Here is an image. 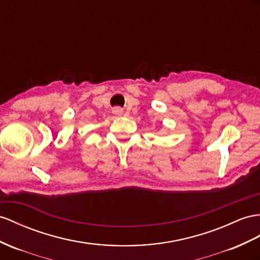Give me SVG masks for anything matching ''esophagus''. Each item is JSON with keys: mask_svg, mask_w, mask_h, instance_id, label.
Here are the masks:
<instances>
[{"mask_svg": "<svg viewBox=\"0 0 260 260\" xmlns=\"http://www.w3.org/2000/svg\"><path fill=\"white\" fill-rule=\"evenodd\" d=\"M113 113H114V114H116V115H122L123 114V109L116 106V108L113 109Z\"/></svg>", "mask_w": 260, "mask_h": 260, "instance_id": "esophagus-1", "label": "esophagus"}]
</instances>
